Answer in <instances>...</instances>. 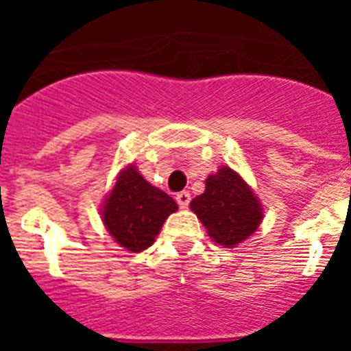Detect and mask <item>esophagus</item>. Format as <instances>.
I'll return each instance as SVG.
<instances>
[{"label":"esophagus","instance_id":"1","mask_svg":"<svg viewBox=\"0 0 351 351\" xmlns=\"http://www.w3.org/2000/svg\"><path fill=\"white\" fill-rule=\"evenodd\" d=\"M176 200H178V204L181 209H186V207L190 206V200H191L190 191H181V193H178L176 195Z\"/></svg>","mask_w":351,"mask_h":351}]
</instances>
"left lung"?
I'll return each mask as SVG.
<instances>
[{
	"mask_svg": "<svg viewBox=\"0 0 351 351\" xmlns=\"http://www.w3.org/2000/svg\"><path fill=\"white\" fill-rule=\"evenodd\" d=\"M191 210L214 243L235 247L255 234L263 209L247 182L230 167H221L206 179V191L191 200Z\"/></svg>",
	"mask_w": 351,
	"mask_h": 351,
	"instance_id": "1",
	"label": "left lung"
}]
</instances>
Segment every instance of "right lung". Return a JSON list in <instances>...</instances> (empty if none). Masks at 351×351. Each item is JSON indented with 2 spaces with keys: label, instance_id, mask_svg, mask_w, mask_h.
<instances>
[{
  "label": "right lung",
  "instance_id": "right-lung-1",
  "mask_svg": "<svg viewBox=\"0 0 351 351\" xmlns=\"http://www.w3.org/2000/svg\"><path fill=\"white\" fill-rule=\"evenodd\" d=\"M178 204L165 191L158 190L128 165L121 170L101 210V219L117 244L132 253L147 250L160 234Z\"/></svg>",
  "mask_w": 351,
  "mask_h": 351
}]
</instances>
